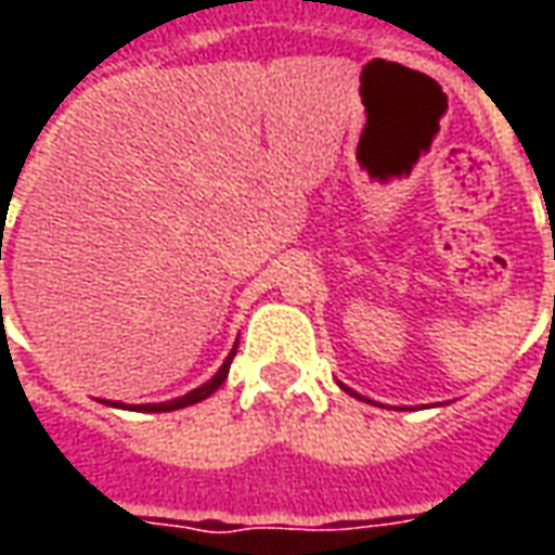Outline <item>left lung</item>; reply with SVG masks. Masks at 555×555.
Here are the masks:
<instances>
[{
	"instance_id": "obj_1",
	"label": "left lung",
	"mask_w": 555,
	"mask_h": 555,
	"mask_svg": "<svg viewBox=\"0 0 555 555\" xmlns=\"http://www.w3.org/2000/svg\"><path fill=\"white\" fill-rule=\"evenodd\" d=\"M341 389H345V392H348V396H353V398H362L360 392H353V389H350V386H341ZM362 401H365V398H362Z\"/></svg>"
}]
</instances>
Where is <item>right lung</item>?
I'll return each instance as SVG.
<instances>
[{
  "mask_svg": "<svg viewBox=\"0 0 555 555\" xmlns=\"http://www.w3.org/2000/svg\"><path fill=\"white\" fill-rule=\"evenodd\" d=\"M234 353H237V345L231 348V353L225 357V362L219 365V372L202 384L198 389L193 392H186L181 398H171V401H159V404H121V401H103V404H109V408H121V410H142V413H169V410H181V408H190V404H198V401H205L217 392L219 386L225 384V377H229V369H231V360H234Z\"/></svg>",
  "mask_w": 555,
  "mask_h": 555,
  "instance_id": "add662e5",
  "label": "right lung"
}]
</instances>
